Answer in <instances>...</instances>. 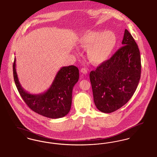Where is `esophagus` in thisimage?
Here are the masks:
<instances>
[{
  "label": "esophagus",
  "instance_id": "obj_1",
  "mask_svg": "<svg viewBox=\"0 0 157 157\" xmlns=\"http://www.w3.org/2000/svg\"><path fill=\"white\" fill-rule=\"evenodd\" d=\"M81 72L84 75H86L87 73V70L86 68H82L81 69Z\"/></svg>",
  "mask_w": 157,
  "mask_h": 157
}]
</instances>
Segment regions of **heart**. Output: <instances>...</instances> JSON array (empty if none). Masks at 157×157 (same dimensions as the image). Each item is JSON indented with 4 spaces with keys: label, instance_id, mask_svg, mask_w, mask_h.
<instances>
[{
    "label": "heart",
    "instance_id": "heart-1",
    "mask_svg": "<svg viewBox=\"0 0 157 157\" xmlns=\"http://www.w3.org/2000/svg\"><path fill=\"white\" fill-rule=\"evenodd\" d=\"M117 38L111 31L105 32L90 30L80 38L78 44L87 48V55L91 63L99 65L107 60L115 47Z\"/></svg>",
    "mask_w": 157,
    "mask_h": 157
}]
</instances>
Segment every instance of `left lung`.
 <instances>
[{
    "mask_svg": "<svg viewBox=\"0 0 157 157\" xmlns=\"http://www.w3.org/2000/svg\"><path fill=\"white\" fill-rule=\"evenodd\" d=\"M122 47L90 73L94 102L103 113H112L132 98L140 82V50L131 34L124 30Z\"/></svg>",
    "mask_w": 157,
    "mask_h": 157,
    "instance_id": "obj_1",
    "label": "left lung"
}]
</instances>
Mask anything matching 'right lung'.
Returning a JSON list of instances; mask_svg holds the SVG:
<instances>
[{
    "label": "right lung",
    "instance_id": "add662e5",
    "mask_svg": "<svg viewBox=\"0 0 157 157\" xmlns=\"http://www.w3.org/2000/svg\"><path fill=\"white\" fill-rule=\"evenodd\" d=\"M13 72L14 81L21 96L35 112L51 119L63 117L68 113L71 106L73 89L79 79V70L77 67H61L50 88L36 94L27 92L22 87L16 70V58L13 64Z\"/></svg>",
    "mask_w": 157,
    "mask_h": 157
}]
</instances>
